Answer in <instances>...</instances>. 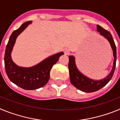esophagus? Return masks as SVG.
Wrapping results in <instances>:
<instances>
[{
  "label": "esophagus",
  "instance_id": "obj_1",
  "mask_svg": "<svg viewBox=\"0 0 120 120\" xmlns=\"http://www.w3.org/2000/svg\"><path fill=\"white\" fill-rule=\"evenodd\" d=\"M64 53H65V55H69L70 54V51L68 50V49H65V50H64Z\"/></svg>",
  "mask_w": 120,
  "mask_h": 120
}]
</instances>
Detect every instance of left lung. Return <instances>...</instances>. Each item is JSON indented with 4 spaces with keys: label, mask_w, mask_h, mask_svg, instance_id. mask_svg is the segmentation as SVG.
Segmentation results:
<instances>
[{
    "label": "left lung",
    "mask_w": 120,
    "mask_h": 120,
    "mask_svg": "<svg viewBox=\"0 0 120 120\" xmlns=\"http://www.w3.org/2000/svg\"><path fill=\"white\" fill-rule=\"evenodd\" d=\"M97 30L98 32H100L101 35L103 36L106 39H107L111 44V48L113 50V56L114 58L113 67H112L111 73L106 76V78L99 80H93L84 76L78 70L76 67V62H75V57L73 56H70L68 68H69L70 79L71 83L76 88L85 93H93V92L97 91L105 86L111 80L115 71V66H116V45L114 43L112 35L109 32L104 29L102 27L99 25L97 26Z\"/></svg>",
    "instance_id": "8db88e82"
}]
</instances>
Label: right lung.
<instances>
[{"instance_id":"add662e5","label":"right lung","mask_w":120,"mask_h":120,"mask_svg":"<svg viewBox=\"0 0 120 120\" xmlns=\"http://www.w3.org/2000/svg\"><path fill=\"white\" fill-rule=\"evenodd\" d=\"M32 21L23 23L18 29L12 33L5 49L4 62L6 75L11 81L22 88L34 90L43 87L48 82L50 72L53 65L56 63L59 57L64 55L62 52L44 59L38 64L32 67H19L12 61L11 54L18 35L27 27Z\"/></svg>"}]
</instances>
